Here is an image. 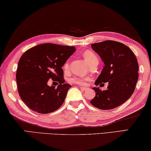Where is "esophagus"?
<instances>
[{
  "label": "esophagus",
  "mask_w": 151,
  "mask_h": 151,
  "mask_svg": "<svg viewBox=\"0 0 151 151\" xmlns=\"http://www.w3.org/2000/svg\"><path fill=\"white\" fill-rule=\"evenodd\" d=\"M79 87L81 90H83V91H86L87 89H88V88L87 87Z\"/></svg>",
  "instance_id": "esophagus-1"
}]
</instances>
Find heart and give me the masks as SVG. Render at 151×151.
<instances>
[{
  "label": "heart",
  "instance_id": "1",
  "mask_svg": "<svg viewBox=\"0 0 151 151\" xmlns=\"http://www.w3.org/2000/svg\"><path fill=\"white\" fill-rule=\"evenodd\" d=\"M83 56L84 57L85 60L87 62L88 66L91 65L92 64L94 63H98V56L97 54L91 50H86L83 52ZM69 67V61L66 60L64 63L63 65V69L64 70H67ZM89 81V78L88 77H80V76H74L72 77L70 81V83H75V84H77L79 85H85L87 84V82Z\"/></svg>",
  "mask_w": 151,
  "mask_h": 151
}]
</instances>
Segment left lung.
Listing matches in <instances>:
<instances>
[{"instance_id": "left-lung-1", "label": "left lung", "mask_w": 151, "mask_h": 151, "mask_svg": "<svg viewBox=\"0 0 151 151\" xmlns=\"http://www.w3.org/2000/svg\"><path fill=\"white\" fill-rule=\"evenodd\" d=\"M105 66L95 85L108 82L106 90L93 87L90 103L98 109L109 110L125 103L133 94L138 78V63L130 47L122 43L106 40L91 44Z\"/></svg>"}]
</instances>
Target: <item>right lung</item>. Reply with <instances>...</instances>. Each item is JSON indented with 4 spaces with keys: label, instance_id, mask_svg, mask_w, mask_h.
<instances>
[{
    "label": "right lung",
    "instance_id": "1",
    "mask_svg": "<svg viewBox=\"0 0 151 151\" xmlns=\"http://www.w3.org/2000/svg\"><path fill=\"white\" fill-rule=\"evenodd\" d=\"M75 50L74 46L42 44L24 52L16 79L19 96L29 108L45 114L63 104L71 85L64 83L62 67ZM50 78L59 85L57 88L47 85Z\"/></svg>",
    "mask_w": 151,
    "mask_h": 151
}]
</instances>
